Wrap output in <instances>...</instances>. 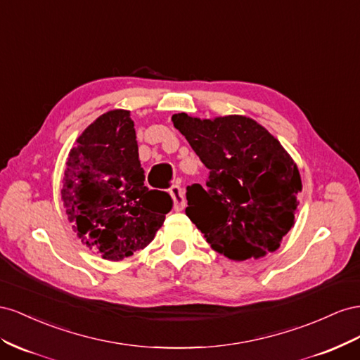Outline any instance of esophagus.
I'll use <instances>...</instances> for the list:
<instances>
[{
  "label": "esophagus",
  "instance_id": "esophagus-1",
  "mask_svg": "<svg viewBox=\"0 0 360 360\" xmlns=\"http://www.w3.org/2000/svg\"><path fill=\"white\" fill-rule=\"evenodd\" d=\"M170 196L173 199V210L182 211L184 207H186V198H184V191L178 186H173L170 188Z\"/></svg>",
  "mask_w": 360,
  "mask_h": 360
}]
</instances>
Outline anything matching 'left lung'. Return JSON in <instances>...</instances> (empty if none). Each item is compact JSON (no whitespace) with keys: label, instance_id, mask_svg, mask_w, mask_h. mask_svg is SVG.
Returning a JSON list of instances; mask_svg holds the SVG:
<instances>
[{"label":"left lung","instance_id":"obj_1","mask_svg":"<svg viewBox=\"0 0 360 360\" xmlns=\"http://www.w3.org/2000/svg\"><path fill=\"white\" fill-rule=\"evenodd\" d=\"M172 122L210 169L207 187H187L186 214L211 249L233 261L259 259L279 249L294 224L300 172L279 140L240 115Z\"/></svg>","mask_w":360,"mask_h":360}]
</instances>
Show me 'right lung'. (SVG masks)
Wrapping results in <instances>:
<instances>
[{"label":"right lung","instance_id":"1","mask_svg":"<svg viewBox=\"0 0 360 360\" xmlns=\"http://www.w3.org/2000/svg\"><path fill=\"white\" fill-rule=\"evenodd\" d=\"M61 200L77 237L102 259L122 261L155 237L173 202L145 186L128 110L107 111L81 132L66 160Z\"/></svg>","mask_w":360,"mask_h":360}]
</instances>
